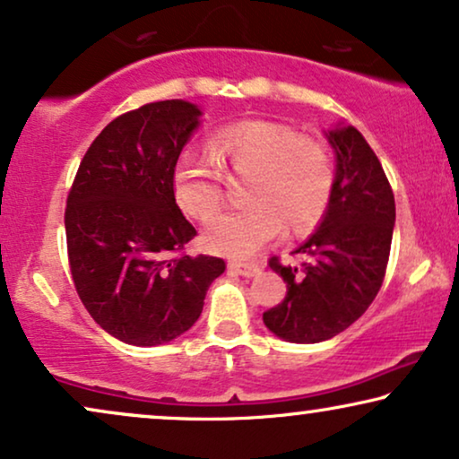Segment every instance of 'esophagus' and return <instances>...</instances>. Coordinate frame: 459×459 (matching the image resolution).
I'll list each match as a JSON object with an SVG mask.
<instances>
[{
    "label": "esophagus",
    "mask_w": 459,
    "mask_h": 459,
    "mask_svg": "<svg viewBox=\"0 0 459 459\" xmlns=\"http://www.w3.org/2000/svg\"><path fill=\"white\" fill-rule=\"evenodd\" d=\"M230 270L251 278V276H257L261 267L257 264H253V261H230Z\"/></svg>",
    "instance_id": "obj_1"
}]
</instances>
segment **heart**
<instances>
[{
    "label": "heart",
    "instance_id": "heart-1",
    "mask_svg": "<svg viewBox=\"0 0 459 459\" xmlns=\"http://www.w3.org/2000/svg\"><path fill=\"white\" fill-rule=\"evenodd\" d=\"M212 152L231 175L247 177L238 211L221 212L206 225L204 244L212 253L248 257L281 234L316 228L329 211L335 166L325 143L299 136L287 124L244 120L212 136ZM172 195L183 212L206 221L223 200V183L202 153L186 152L172 170Z\"/></svg>",
    "mask_w": 459,
    "mask_h": 459
}]
</instances>
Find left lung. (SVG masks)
<instances>
[{
	"instance_id": "1",
	"label": "left lung",
	"mask_w": 459,
	"mask_h": 459,
	"mask_svg": "<svg viewBox=\"0 0 459 459\" xmlns=\"http://www.w3.org/2000/svg\"><path fill=\"white\" fill-rule=\"evenodd\" d=\"M335 150V189L318 230L297 248L299 267L272 257L287 282L284 299L264 312L273 335L318 343L346 331L371 306L388 267L396 206L388 177L354 126L326 133Z\"/></svg>"
}]
</instances>
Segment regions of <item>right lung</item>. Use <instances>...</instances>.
I'll list each match as a JSON object with an SVG mask.
<instances>
[{
    "label": "right lung",
    "mask_w": 459,
    "mask_h": 459,
    "mask_svg": "<svg viewBox=\"0 0 459 459\" xmlns=\"http://www.w3.org/2000/svg\"><path fill=\"white\" fill-rule=\"evenodd\" d=\"M202 111L158 100L107 124L82 158L65 208L71 278L100 329L160 346L200 318L225 261L189 257L195 228L172 195V170Z\"/></svg>",
    "instance_id": "1"
}]
</instances>
